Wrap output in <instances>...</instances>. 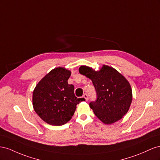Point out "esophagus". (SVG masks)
<instances>
[{
	"instance_id": "34e87169",
	"label": "esophagus",
	"mask_w": 160,
	"mask_h": 160,
	"mask_svg": "<svg viewBox=\"0 0 160 160\" xmlns=\"http://www.w3.org/2000/svg\"><path fill=\"white\" fill-rule=\"evenodd\" d=\"M83 97L86 99V101H87V100H88V96L87 94H84L83 95Z\"/></svg>"
}]
</instances>
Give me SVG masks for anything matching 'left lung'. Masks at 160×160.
<instances>
[{"label":"left lung","instance_id":"obj_1","mask_svg":"<svg viewBox=\"0 0 160 160\" xmlns=\"http://www.w3.org/2000/svg\"><path fill=\"white\" fill-rule=\"evenodd\" d=\"M79 72L92 82L97 98L89 105L104 124H112L120 120L128 112L133 96L131 87L117 70L105 65L98 71L82 66Z\"/></svg>","mask_w":160,"mask_h":160}]
</instances>
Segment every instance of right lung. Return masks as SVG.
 I'll list each match as a JSON object with an SVG mask.
<instances>
[{
  "label": "right lung",
  "instance_id": "obj_1",
  "mask_svg": "<svg viewBox=\"0 0 160 160\" xmlns=\"http://www.w3.org/2000/svg\"><path fill=\"white\" fill-rule=\"evenodd\" d=\"M71 72L58 67L50 71L36 85L33 93L34 111L45 122L60 126L69 121L76 105L85 100L78 98L74 86L68 84Z\"/></svg>",
  "mask_w": 160,
  "mask_h": 160
}]
</instances>
